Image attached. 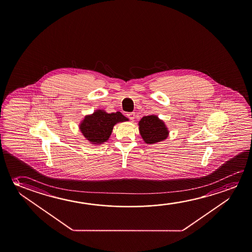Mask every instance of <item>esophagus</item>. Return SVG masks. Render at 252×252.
<instances>
[{
	"label": "esophagus",
	"instance_id": "1",
	"mask_svg": "<svg viewBox=\"0 0 252 252\" xmlns=\"http://www.w3.org/2000/svg\"><path fill=\"white\" fill-rule=\"evenodd\" d=\"M126 116L130 119L131 120H134V117H135V113L134 112H128L126 114Z\"/></svg>",
	"mask_w": 252,
	"mask_h": 252
}]
</instances>
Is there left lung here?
I'll return each instance as SVG.
<instances>
[{"instance_id":"left-lung-1","label":"left lung","mask_w":252,"mask_h":252,"mask_svg":"<svg viewBox=\"0 0 252 252\" xmlns=\"http://www.w3.org/2000/svg\"><path fill=\"white\" fill-rule=\"evenodd\" d=\"M139 126L140 135L146 143L159 142L165 140L168 135V131L164 122L155 115L143 117Z\"/></svg>"}]
</instances>
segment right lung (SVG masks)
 <instances>
[{"label": "right lung", "mask_w": 252, "mask_h": 252, "mask_svg": "<svg viewBox=\"0 0 252 252\" xmlns=\"http://www.w3.org/2000/svg\"><path fill=\"white\" fill-rule=\"evenodd\" d=\"M127 120L120 112L106 113L97 110L92 115H88L80 125L83 135L93 144H102L108 140L113 126Z\"/></svg>", "instance_id": "right-lung-1"}]
</instances>
